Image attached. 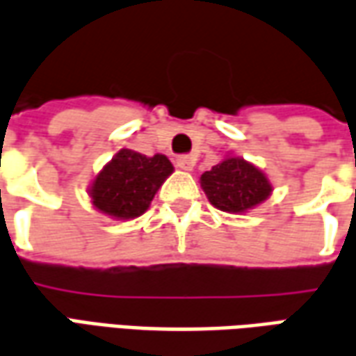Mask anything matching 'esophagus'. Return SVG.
Segmentation results:
<instances>
[{
    "label": "esophagus",
    "instance_id": "obj_1",
    "mask_svg": "<svg viewBox=\"0 0 356 356\" xmlns=\"http://www.w3.org/2000/svg\"><path fill=\"white\" fill-rule=\"evenodd\" d=\"M176 166L182 170H192L195 166V156L193 154H180V156H176Z\"/></svg>",
    "mask_w": 356,
    "mask_h": 356
}]
</instances>
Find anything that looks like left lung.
Masks as SVG:
<instances>
[{"mask_svg": "<svg viewBox=\"0 0 356 356\" xmlns=\"http://www.w3.org/2000/svg\"><path fill=\"white\" fill-rule=\"evenodd\" d=\"M202 188L211 205L227 213H244L271 193L267 176L240 156H227L202 174Z\"/></svg>", "mask_w": 356, "mask_h": 356, "instance_id": "1", "label": "left lung"}]
</instances>
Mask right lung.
<instances>
[{"instance_id": "right-lung-1", "label": "right lung", "mask_w": 356, "mask_h": 356, "mask_svg": "<svg viewBox=\"0 0 356 356\" xmlns=\"http://www.w3.org/2000/svg\"><path fill=\"white\" fill-rule=\"evenodd\" d=\"M172 170L164 154L145 156L122 149L90 186L92 205L112 219H136L149 209L156 190Z\"/></svg>"}]
</instances>
